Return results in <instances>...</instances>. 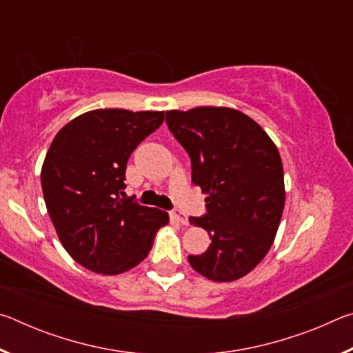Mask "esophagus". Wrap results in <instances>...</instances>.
<instances>
[{
  "label": "esophagus",
  "instance_id": "1",
  "mask_svg": "<svg viewBox=\"0 0 353 353\" xmlns=\"http://www.w3.org/2000/svg\"><path fill=\"white\" fill-rule=\"evenodd\" d=\"M171 218L174 219L176 223H179V224L190 225V221H188V218H187V214H185V213L181 212V210H172V212H171Z\"/></svg>",
  "mask_w": 353,
  "mask_h": 353
}]
</instances>
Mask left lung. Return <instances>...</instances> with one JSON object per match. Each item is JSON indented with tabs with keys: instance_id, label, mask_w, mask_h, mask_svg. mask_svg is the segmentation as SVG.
Returning a JSON list of instances; mask_svg holds the SVG:
<instances>
[{
	"instance_id": "obj_1",
	"label": "left lung",
	"mask_w": 353,
	"mask_h": 353,
	"mask_svg": "<svg viewBox=\"0 0 353 353\" xmlns=\"http://www.w3.org/2000/svg\"><path fill=\"white\" fill-rule=\"evenodd\" d=\"M166 124L191 159V181L207 194V214L190 223L208 232L191 268L213 282H234L265 259L285 207L279 149L259 123L230 107L168 110Z\"/></svg>"
}]
</instances>
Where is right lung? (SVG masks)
I'll return each mask as SVG.
<instances>
[{"mask_svg": "<svg viewBox=\"0 0 353 353\" xmlns=\"http://www.w3.org/2000/svg\"><path fill=\"white\" fill-rule=\"evenodd\" d=\"M165 112L97 109L59 130L41 166V190L65 250L103 276L146 259L168 213L123 199L134 149L163 123Z\"/></svg>", "mask_w": 353, "mask_h": 353, "instance_id": "obj_1", "label": "right lung"}]
</instances>
